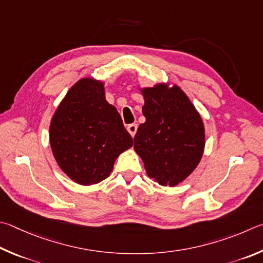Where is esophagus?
Wrapping results in <instances>:
<instances>
[{"label": "esophagus", "mask_w": 263, "mask_h": 263, "mask_svg": "<svg viewBox=\"0 0 263 263\" xmlns=\"http://www.w3.org/2000/svg\"><path fill=\"white\" fill-rule=\"evenodd\" d=\"M127 130L129 132V134H130L133 137H134L135 134H136V132H137V124L136 123L129 124V126L127 127Z\"/></svg>", "instance_id": "1"}]
</instances>
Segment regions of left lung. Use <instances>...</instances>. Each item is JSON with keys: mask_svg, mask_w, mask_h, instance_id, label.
<instances>
[{"mask_svg": "<svg viewBox=\"0 0 263 263\" xmlns=\"http://www.w3.org/2000/svg\"><path fill=\"white\" fill-rule=\"evenodd\" d=\"M144 106L134 137V149L150 178L163 186H177L194 171L204 150V127L183 91L158 84L142 91Z\"/></svg>", "mask_w": 263, "mask_h": 263, "instance_id": "1", "label": "left lung"}]
</instances>
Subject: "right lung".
Wrapping results in <instances>:
<instances>
[{
	"instance_id": "obj_1",
	"label": "right lung",
	"mask_w": 263,
	"mask_h": 263,
	"mask_svg": "<svg viewBox=\"0 0 263 263\" xmlns=\"http://www.w3.org/2000/svg\"><path fill=\"white\" fill-rule=\"evenodd\" d=\"M59 166L80 185L103 181L118 156L133 145L117 108L105 99L104 84L83 78L59 105L49 127Z\"/></svg>"
}]
</instances>
